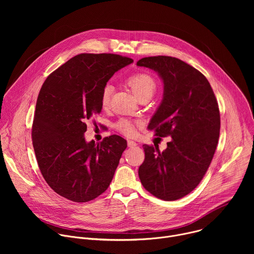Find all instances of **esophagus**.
I'll use <instances>...</instances> for the list:
<instances>
[{
  "label": "esophagus",
  "instance_id": "1",
  "mask_svg": "<svg viewBox=\"0 0 254 254\" xmlns=\"http://www.w3.org/2000/svg\"><path fill=\"white\" fill-rule=\"evenodd\" d=\"M127 146L129 148H135L137 146V143L135 141H133V140H127Z\"/></svg>",
  "mask_w": 254,
  "mask_h": 254
}]
</instances>
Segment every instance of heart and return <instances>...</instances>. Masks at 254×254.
Wrapping results in <instances>:
<instances>
[{
    "mask_svg": "<svg viewBox=\"0 0 254 254\" xmlns=\"http://www.w3.org/2000/svg\"><path fill=\"white\" fill-rule=\"evenodd\" d=\"M127 85L131 89V91L135 94V96L140 99L142 97L151 98L157 90V80L149 73L146 72H138L126 79ZM113 93V86L111 84H106L101 92L100 102L103 107L110 105L111 96ZM117 128L124 133L125 135L130 136L135 132L134 125L132 122L123 119L120 120L117 124Z\"/></svg>",
    "mask_w": 254,
    "mask_h": 254,
    "instance_id": "obj_1",
    "label": "heart"
}]
</instances>
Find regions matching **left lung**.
I'll use <instances>...</instances> for the list:
<instances>
[{
	"label": "left lung",
	"instance_id": "left-lung-1",
	"mask_svg": "<svg viewBox=\"0 0 254 254\" xmlns=\"http://www.w3.org/2000/svg\"><path fill=\"white\" fill-rule=\"evenodd\" d=\"M137 66L156 71L163 99L148 128L171 141L162 153L143 144L138 168L141 185L154 196L175 201L201 182L213 159L220 131V113L207 78L186 62L170 56L144 57Z\"/></svg>",
	"mask_w": 254,
	"mask_h": 254
}]
</instances>
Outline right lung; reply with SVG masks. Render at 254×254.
Wrapping results in <instances>:
<instances>
[{
  "label": "right lung",
  "mask_w": 254,
  "mask_h": 254,
  "mask_svg": "<svg viewBox=\"0 0 254 254\" xmlns=\"http://www.w3.org/2000/svg\"><path fill=\"white\" fill-rule=\"evenodd\" d=\"M133 60L117 54H79L47 77L36 103L33 147L47 184L73 202H88L110 186L127 140L114 134L86 141V123L101 112L103 87Z\"/></svg>",
  "instance_id": "right-lung-1"
}]
</instances>
